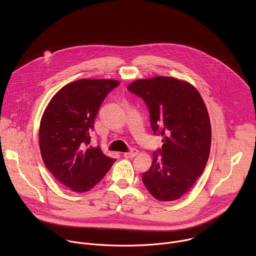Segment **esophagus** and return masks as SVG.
<instances>
[{"instance_id":"34e87169","label":"esophagus","mask_w":256,"mask_h":256,"mask_svg":"<svg viewBox=\"0 0 256 256\" xmlns=\"http://www.w3.org/2000/svg\"><path fill=\"white\" fill-rule=\"evenodd\" d=\"M138 151L136 149H132L130 152L124 153V156L126 158H134V157H136V156L138 155Z\"/></svg>"}]
</instances>
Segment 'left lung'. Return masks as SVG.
Masks as SVG:
<instances>
[{
  "label": "left lung",
  "mask_w": 256,
  "mask_h": 256,
  "mask_svg": "<svg viewBox=\"0 0 256 256\" xmlns=\"http://www.w3.org/2000/svg\"><path fill=\"white\" fill-rule=\"evenodd\" d=\"M128 89L144 100L154 134L163 136L162 149L153 153L152 166L142 175L144 184L158 200H176L194 186L208 159L206 106L194 85L176 78L140 79Z\"/></svg>",
  "instance_id": "left-lung-1"
}]
</instances>
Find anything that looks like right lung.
<instances>
[{"mask_svg": "<svg viewBox=\"0 0 256 256\" xmlns=\"http://www.w3.org/2000/svg\"><path fill=\"white\" fill-rule=\"evenodd\" d=\"M118 85L112 79L70 82L54 95L42 114L38 134L44 163L72 192L90 190L116 162L89 144L98 109Z\"/></svg>", "mask_w": 256, "mask_h": 256, "instance_id": "add662e5", "label": "right lung"}]
</instances>
